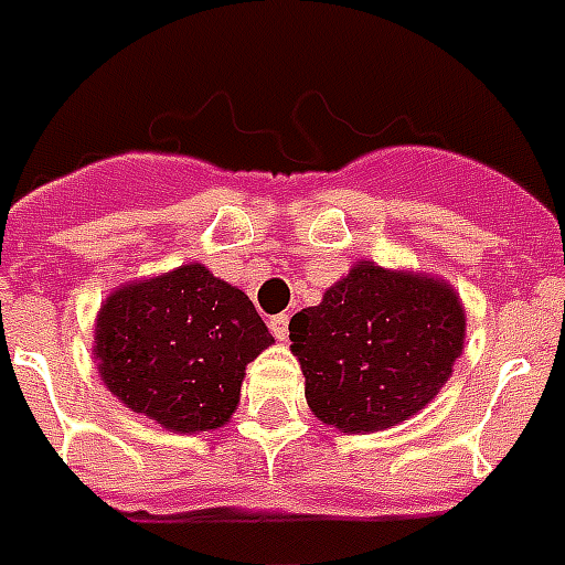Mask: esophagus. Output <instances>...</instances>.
Listing matches in <instances>:
<instances>
[{
    "mask_svg": "<svg viewBox=\"0 0 565 565\" xmlns=\"http://www.w3.org/2000/svg\"><path fill=\"white\" fill-rule=\"evenodd\" d=\"M269 329H273V334L278 340H287V334H290V317H287V313H278V317L269 320Z\"/></svg>",
    "mask_w": 565,
    "mask_h": 565,
    "instance_id": "1",
    "label": "esophagus"
}]
</instances>
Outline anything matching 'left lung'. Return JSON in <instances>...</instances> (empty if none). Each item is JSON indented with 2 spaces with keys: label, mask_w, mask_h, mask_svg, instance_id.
Returning <instances> with one entry per match:
<instances>
[{
  "label": "left lung",
  "mask_w": 565,
  "mask_h": 565,
  "mask_svg": "<svg viewBox=\"0 0 565 565\" xmlns=\"http://www.w3.org/2000/svg\"><path fill=\"white\" fill-rule=\"evenodd\" d=\"M290 340L313 415L343 433H379L417 415L450 379L465 311L447 281L361 260L292 317Z\"/></svg>",
  "instance_id": "obj_1"
}]
</instances>
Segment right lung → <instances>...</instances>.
Masks as SVG:
<instances>
[{
    "instance_id": "right-lung-1",
    "label": "right lung",
    "mask_w": 565,
    "mask_h": 565,
    "mask_svg": "<svg viewBox=\"0 0 565 565\" xmlns=\"http://www.w3.org/2000/svg\"><path fill=\"white\" fill-rule=\"evenodd\" d=\"M275 338L252 299L204 264L124 284L103 301L94 359L111 394L174 433L225 426L245 364Z\"/></svg>"
}]
</instances>
